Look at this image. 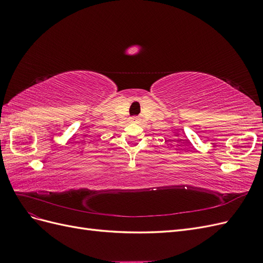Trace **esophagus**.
<instances>
[{"mask_svg":"<svg viewBox=\"0 0 263 263\" xmlns=\"http://www.w3.org/2000/svg\"><path fill=\"white\" fill-rule=\"evenodd\" d=\"M129 121L132 122V123H138V122H140V118L139 117H132Z\"/></svg>","mask_w":263,"mask_h":263,"instance_id":"1","label":"esophagus"}]
</instances>
